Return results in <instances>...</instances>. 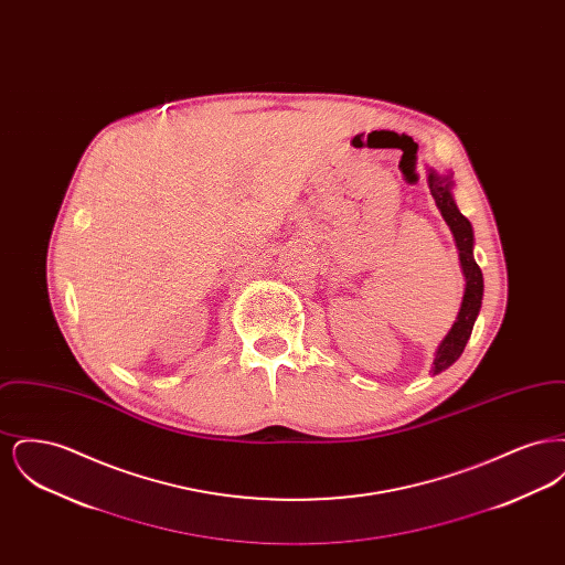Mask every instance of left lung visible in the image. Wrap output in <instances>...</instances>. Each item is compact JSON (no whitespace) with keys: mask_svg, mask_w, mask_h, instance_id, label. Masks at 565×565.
I'll return each instance as SVG.
<instances>
[{"mask_svg":"<svg viewBox=\"0 0 565 565\" xmlns=\"http://www.w3.org/2000/svg\"><path fill=\"white\" fill-rule=\"evenodd\" d=\"M428 184H430L431 196H434L440 214L456 237L459 263H461L463 277H466V292H463L459 316H457L451 332L445 337V341L440 343V348L436 351V358H434L431 373L438 375L456 362L472 334V326L479 316L481 300H483V273L479 269L475 254H472V245H475L472 226H470L468 217L457 210L454 194H451V175H440L430 169Z\"/></svg>","mask_w":565,"mask_h":565,"instance_id":"1","label":"left lung"}]
</instances>
